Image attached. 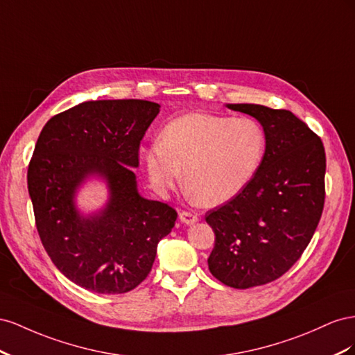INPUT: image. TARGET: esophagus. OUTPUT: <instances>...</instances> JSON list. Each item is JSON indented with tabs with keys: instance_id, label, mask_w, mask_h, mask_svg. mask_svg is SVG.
<instances>
[{
	"instance_id": "esophagus-1",
	"label": "esophagus",
	"mask_w": 355,
	"mask_h": 355,
	"mask_svg": "<svg viewBox=\"0 0 355 355\" xmlns=\"http://www.w3.org/2000/svg\"><path fill=\"white\" fill-rule=\"evenodd\" d=\"M180 220L186 223V225H195V223L199 220L196 214H191V212H187V211H183L180 212Z\"/></svg>"
}]
</instances>
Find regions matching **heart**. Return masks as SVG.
<instances>
[{"label": "heart", "mask_w": 355, "mask_h": 355, "mask_svg": "<svg viewBox=\"0 0 355 355\" xmlns=\"http://www.w3.org/2000/svg\"><path fill=\"white\" fill-rule=\"evenodd\" d=\"M266 151V135L256 120L187 114L168 123L160 141L144 150L151 184L160 193L181 178L207 205L234 199L254 178Z\"/></svg>", "instance_id": "b5f03b06"}]
</instances>
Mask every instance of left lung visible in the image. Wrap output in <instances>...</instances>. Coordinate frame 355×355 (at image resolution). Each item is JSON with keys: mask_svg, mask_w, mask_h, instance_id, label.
I'll use <instances>...</instances> for the list:
<instances>
[{"mask_svg": "<svg viewBox=\"0 0 355 355\" xmlns=\"http://www.w3.org/2000/svg\"><path fill=\"white\" fill-rule=\"evenodd\" d=\"M227 108L260 121L266 151L250 184L207 212L216 234L208 268L225 286L250 288L284 275L308 247L326 198V153L320 137L288 110Z\"/></svg>", "mask_w": 355, "mask_h": 355, "instance_id": "1", "label": "left lung"}]
</instances>
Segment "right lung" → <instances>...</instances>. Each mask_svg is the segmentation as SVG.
Returning <instances> with one entry per match:
<instances>
[{
	"instance_id": "1",
	"label": "right lung",
	"mask_w": 355,
	"mask_h": 355,
	"mask_svg": "<svg viewBox=\"0 0 355 355\" xmlns=\"http://www.w3.org/2000/svg\"><path fill=\"white\" fill-rule=\"evenodd\" d=\"M160 105L143 99L87 101L50 119L28 166L40 239L55 266L74 284L101 295H121L143 282L159 241L177 211L138 193L139 143ZM92 175L106 180L107 205L85 218L76 189Z\"/></svg>"
}]
</instances>
